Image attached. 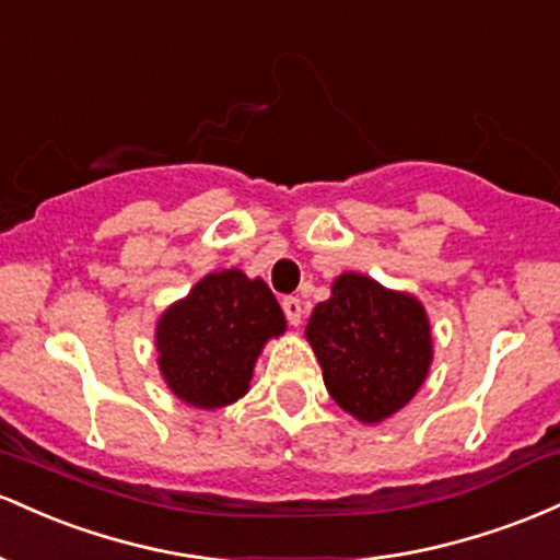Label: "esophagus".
I'll use <instances>...</instances> for the list:
<instances>
[{
    "mask_svg": "<svg viewBox=\"0 0 560 560\" xmlns=\"http://www.w3.org/2000/svg\"><path fill=\"white\" fill-rule=\"evenodd\" d=\"M282 312H285L288 323H291L293 328H299L301 319H304V306H301V299H296V296L282 299Z\"/></svg>",
    "mask_w": 560,
    "mask_h": 560,
    "instance_id": "1",
    "label": "esophagus"
}]
</instances>
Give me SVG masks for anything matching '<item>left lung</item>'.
I'll use <instances>...</instances> for the list:
<instances>
[{
    "label": "left lung",
    "mask_w": 560,
    "mask_h": 560,
    "mask_svg": "<svg viewBox=\"0 0 560 560\" xmlns=\"http://www.w3.org/2000/svg\"><path fill=\"white\" fill-rule=\"evenodd\" d=\"M306 341L336 405L378 425L410 405L429 378L433 338L425 306L407 291L341 272L306 323Z\"/></svg>",
    "instance_id": "1"
}]
</instances>
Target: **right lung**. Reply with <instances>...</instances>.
Returning a JSON list of instances; mask_svg holds the SVG:
<instances>
[{
  "instance_id": "add662e5",
  "label": "right lung",
  "mask_w": 560,
  "mask_h": 560,
  "mask_svg": "<svg viewBox=\"0 0 560 560\" xmlns=\"http://www.w3.org/2000/svg\"><path fill=\"white\" fill-rule=\"evenodd\" d=\"M288 323L261 278L209 272L155 323L161 378L185 405L219 410L246 397L256 360Z\"/></svg>"
}]
</instances>
